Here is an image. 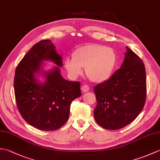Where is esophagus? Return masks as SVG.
<instances>
[{"label":"esophagus","mask_w":160,"mask_h":160,"mask_svg":"<svg viewBox=\"0 0 160 160\" xmlns=\"http://www.w3.org/2000/svg\"><path fill=\"white\" fill-rule=\"evenodd\" d=\"M81 89H82V91L83 93H85L89 91V87L88 85H86V84H84V85L81 87Z\"/></svg>","instance_id":"esophagus-1"}]
</instances>
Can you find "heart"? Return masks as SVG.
<instances>
[{
  "instance_id": "1",
  "label": "heart",
  "mask_w": 160,
  "mask_h": 160,
  "mask_svg": "<svg viewBox=\"0 0 160 160\" xmlns=\"http://www.w3.org/2000/svg\"><path fill=\"white\" fill-rule=\"evenodd\" d=\"M117 57L111 48L98 45L80 47L73 53V57L64 60L66 69L72 77L82 73V67H85L87 77L93 82L106 80L113 73Z\"/></svg>"
}]
</instances>
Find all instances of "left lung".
Here are the masks:
<instances>
[{
    "mask_svg": "<svg viewBox=\"0 0 160 160\" xmlns=\"http://www.w3.org/2000/svg\"><path fill=\"white\" fill-rule=\"evenodd\" d=\"M126 48L120 69L93 88L97 100L95 120L108 130H118L133 121L143 109L147 97L144 64L136 53Z\"/></svg>",
    "mask_w": 160,
    "mask_h": 160,
    "instance_id": "obj_1",
    "label": "left lung"
}]
</instances>
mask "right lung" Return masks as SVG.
I'll return each instance as SVG.
<instances>
[{"instance_id":"obj_1","label":"right lung","mask_w":160,"mask_h":160,"mask_svg":"<svg viewBox=\"0 0 160 160\" xmlns=\"http://www.w3.org/2000/svg\"><path fill=\"white\" fill-rule=\"evenodd\" d=\"M45 60L59 67L40 72ZM62 66V56L56 47L50 40H44L33 45L16 67L13 86L18 109L24 120L40 130L52 131L62 127L69 119L71 102L81 96L80 83L64 79ZM39 72L45 76V83L35 78Z\"/></svg>"}]
</instances>
